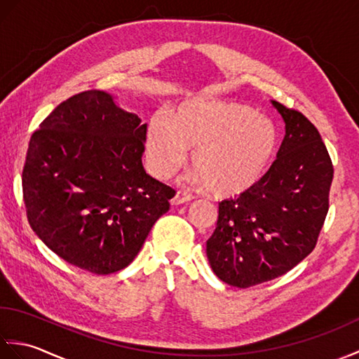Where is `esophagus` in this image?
Returning a JSON list of instances; mask_svg holds the SVG:
<instances>
[{
  "label": "esophagus",
  "mask_w": 359,
  "mask_h": 359,
  "mask_svg": "<svg viewBox=\"0 0 359 359\" xmlns=\"http://www.w3.org/2000/svg\"><path fill=\"white\" fill-rule=\"evenodd\" d=\"M193 201V196L191 194H187V193H182V191H177L175 193V196L171 199V205H174V207H177V205H184V203H188Z\"/></svg>",
  "instance_id": "1"
}]
</instances>
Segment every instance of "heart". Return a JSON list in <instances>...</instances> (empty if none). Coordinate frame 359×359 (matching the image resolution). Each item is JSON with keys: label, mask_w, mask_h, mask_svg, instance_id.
<instances>
[{"label": "heart", "mask_w": 359, "mask_h": 359, "mask_svg": "<svg viewBox=\"0 0 359 359\" xmlns=\"http://www.w3.org/2000/svg\"><path fill=\"white\" fill-rule=\"evenodd\" d=\"M279 148V134L270 118L247 104L193 98L174 114L149 120L144 154L151 172L168 179L187 163L188 149L196 170L194 185L219 197L253 189L269 171Z\"/></svg>", "instance_id": "obj_1"}]
</instances>
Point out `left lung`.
Listing matches in <instances>:
<instances>
[{"instance_id":"left-lung-1","label":"left lung","mask_w":359,"mask_h":359,"mask_svg":"<svg viewBox=\"0 0 359 359\" xmlns=\"http://www.w3.org/2000/svg\"><path fill=\"white\" fill-rule=\"evenodd\" d=\"M271 104L285 123L278 158L253 189L219 203L207 241L212 271L239 288L279 278L307 257L329 211L333 165L321 135L301 112Z\"/></svg>"}]
</instances>
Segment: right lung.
<instances>
[{"mask_svg": "<svg viewBox=\"0 0 359 359\" xmlns=\"http://www.w3.org/2000/svg\"><path fill=\"white\" fill-rule=\"evenodd\" d=\"M147 123L104 90L60 103L30 137L22 197L35 234L94 274L134 261L174 189L142 163Z\"/></svg>", "mask_w": 359, "mask_h": 359, "instance_id": "obj_1", "label": "right lung"}]
</instances>
